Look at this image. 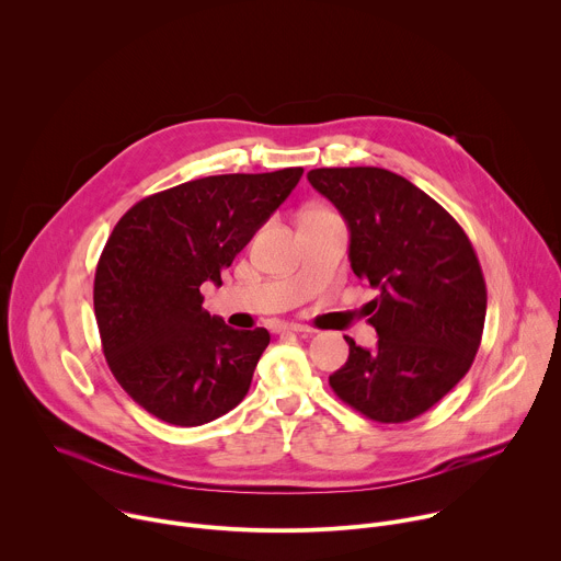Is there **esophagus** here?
<instances>
[{"label": "esophagus", "instance_id": "esophagus-1", "mask_svg": "<svg viewBox=\"0 0 561 561\" xmlns=\"http://www.w3.org/2000/svg\"><path fill=\"white\" fill-rule=\"evenodd\" d=\"M275 333H312V329L301 324H279L275 327Z\"/></svg>", "mask_w": 561, "mask_h": 561}]
</instances>
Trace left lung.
I'll return each instance as SVG.
<instances>
[{
  "label": "left lung",
  "instance_id": "1",
  "mask_svg": "<svg viewBox=\"0 0 561 561\" xmlns=\"http://www.w3.org/2000/svg\"><path fill=\"white\" fill-rule=\"evenodd\" d=\"M351 230V268L379 295L366 304L377 348L351 337L329 377L344 404L379 424L433 409L468 373L486 319V282L455 217L407 178L375 167L314 169Z\"/></svg>",
  "mask_w": 561,
  "mask_h": 561
}]
</instances>
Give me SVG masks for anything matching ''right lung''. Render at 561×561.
<instances>
[{
	"label": "right lung",
	"mask_w": 561,
	"mask_h": 561,
	"mask_svg": "<svg viewBox=\"0 0 561 561\" xmlns=\"http://www.w3.org/2000/svg\"><path fill=\"white\" fill-rule=\"evenodd\" d=\"M304 169L213 175L154 193L124 213L95 271L102 351L119 386L173 426H202L251 388L266 329L234 331L202 308L221 271L297 186Z\"/></svg>",
	"instance_id": "1"
}]
</instances>
